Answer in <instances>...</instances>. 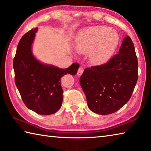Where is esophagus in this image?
<instances>
[{"instance_id":"34e87169","label":"esophagus","mask_w":151,"mask_h":151,"mask_svg":"<svg viewBox=\"0 0 151 151\" xmlns=\"http://www.w3.org/2000/svg\"><path fill=\"white\" fill-rule=\"evenodd\" d=\"M83 70H84V69H83V68L82 67V66H81L80 68H78V72H77V75L78 76H81L82 74H83Z\"/></svg>"}]
</instances>
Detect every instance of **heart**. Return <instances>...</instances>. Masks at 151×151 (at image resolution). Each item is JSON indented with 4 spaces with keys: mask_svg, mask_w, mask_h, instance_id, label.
I'll return each mask as SVG.
<instances>
[{
    "mask_svg": "<svg viewBox=\"0 0 151 151\" xmlns=\"http://www.w3.org/2000/svg\"><path fill=\"white\" fill-rule=\"evenodd\" d=\"M116 31L106 26L90 27L83 29L75 39V48L78 52H91L90 59L96 65L106 63L119 43Z\"/></svg>",
    "mask_w": 151,
    "mask_h": 151,
    "instance_id": "heart-1",
    "label": "heart"
}]
</instances>
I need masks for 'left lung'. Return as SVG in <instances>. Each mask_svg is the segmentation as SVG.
Here are the masks:
<instances>
[{
    "instance_id": "8db88e82",
    "label": "left lung",
    "mask_w": 151,
    "mask_h": 151,
    "mask_svg": "<svg viewBox=\"0 0 151 151\" xmlns=\"http://www.w3.org/2000/svg\"><path fill=\"white\" fill-rule=\"evenodd\" d=\"M137 79V57L133 42L127 36L118 54L106 63L85 68L80 84L91 111L105 115L119 111L129 101Z\"/></svg>"
}]
</instances>
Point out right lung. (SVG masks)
Wrapping results in <instances>:
<instances>
[{
  "mask_svg": "<svg viewBox=\"0 0 151 151\" xmlns=\"http://www.w3.org/2000/svg\"><path fill=\"white\" fill-rule=\"evenodd\" d=\"M38 29L22 36L13 60L14 81L22 101L28 109L42 115H49L60 109L63 90L60 78L70 74L75 75L79 64L67 68L42 64L33 56L31 46Z\"/></svg>",
  "mask_w": 151,
  "mask_h": 151,
  "instance_id": "obj_1",
  "label": "right lung"
}]
</instances>
